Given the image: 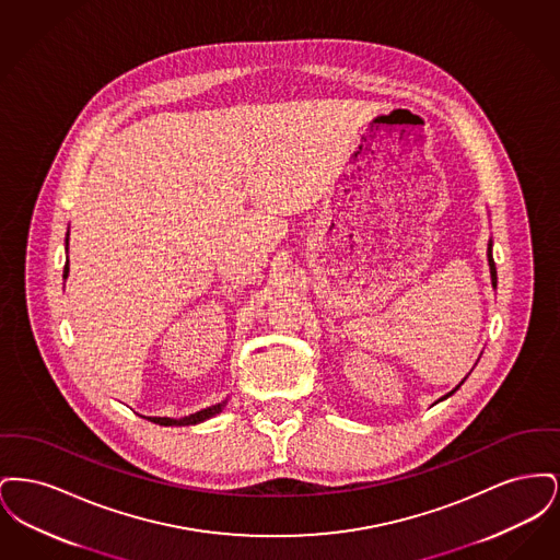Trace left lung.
<instances>
[{
	"label": "left lung",
	"instance_id": "left-lung-1",
	"mask_svg": "<svg viewBox=\"0 0 560 560\" xmlns=\"http://www.w3.org/2000/svg\"><path fill=\"white\" fill-rule=\"evenodd\" d=\"M487 258H489V268H491V283H493V288H498V270H495V262H493V254H491V241H489V247H487ZM466 380V377H464ZM464 380L453 388L452 393L450 395H445L443 399H447V397H452L453 393L464 384ZM441 399V400H443Z\"/></svg>",
	"mask_w": 560,
	"mask_h": 560
}]
</instances>
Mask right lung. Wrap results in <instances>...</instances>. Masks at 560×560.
<instances>
[{"instance_id": "add662e5", "label": "right lung", "mask_w": 560, "mask_h": 560, "mask_svg": "<svg viewBox=\"0 0 560 560\" xmlns=\"http://www.w3.org/2000/svg\"><path fill=\"white\" fill-rule=\"evenodd\" d=\"M67 245H69V233H67ZM67 275H69V260H67V265H65L62 277L67 279ZM224 405H226V400H224V402H218V405H212V407H208V409H201V411H197V413H192V416H188V418H183V420H172V418H147V420H151V422H155V424H160V427H188V424H197V422L210 420L212 416L222 411Z\"/></svg>"}]
</instances>
